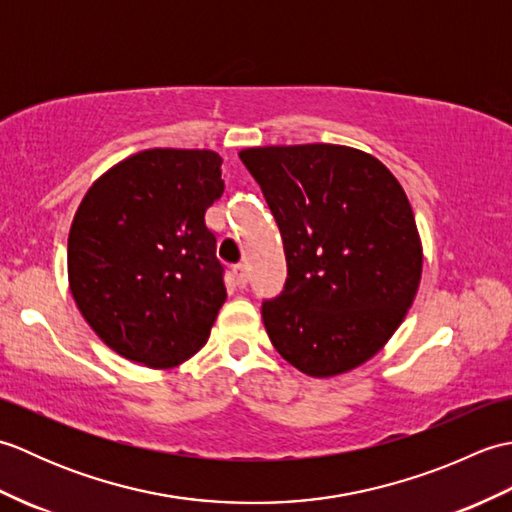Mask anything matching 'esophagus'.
<instances>
[{
  "label": "esophagus",
  "instance_id": "1",
  "mask_svg": "<svg viewBox=\"0 0 512 512\" xmlns=\"http://www.w3.org/2000/svg\"><path fill=\"white\" fill-rule=\"evenodd\" d=\"M233 273H235L237 286L244 288V286L248 284V268H246V264H237V266L233 268Z\"/></svg>",
  "mask_w": 512,
  "mask_h": 512
}]
</instances>
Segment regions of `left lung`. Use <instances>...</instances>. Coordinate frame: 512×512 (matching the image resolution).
<instances>
[{"label": "left lung", "mask_w": 512, "mask_h": 512, "mask_svg": "<svg viewBox=\"0 0 512 512\" xmlns=\"http://www.w3.org/2000/svg\"><path fill=\"white\" fill-rule=\"evenodd\" d=\"M239 158L284 239L286 286L262 303L275 350L314 378L363 365L398 330L420 286L407 193L354 147H250Z\"/></svg>", "instance_id": "8db88e82"}]
</instances>
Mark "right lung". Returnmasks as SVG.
<instances>
[{
	"instance_id": "obj_1",
	"label": "right lung",
	"mask_w": 512,
	"mask_h": 512,
	"mask_svg": "<svg viewBox=\"0 0 512 512\" xmlns=\"http://www.w3.org/2000/svg\"><path fill=\"white\" fill-rule=\"evenodd\" d=\"M209 149H145L96 180L74 213L68 279L83 319L116 354L176 367L206 343L226 301L215 233L224 193Z\"/></svg>"
}]
</instances>
